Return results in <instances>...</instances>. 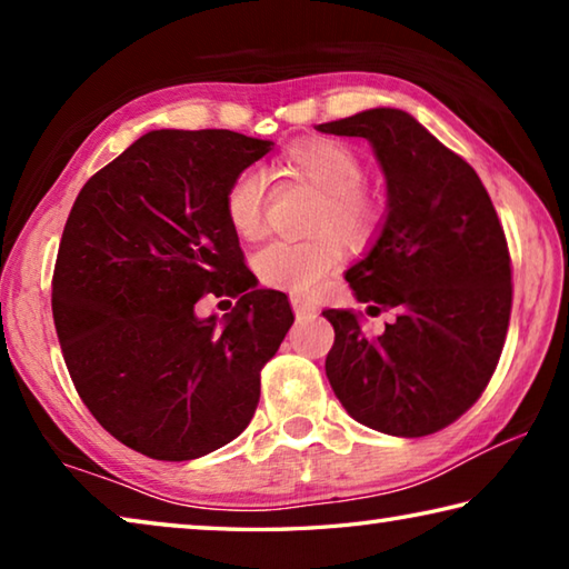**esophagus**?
<instances>
[{
  "instance_id": "obj_1",
  "label": "esophagus",
  "mask_w": 569,
  "mask_h": 569,
  "mask_svg": "<svg viewBox=\"0 0 569 569\" xmlns=\"http://www.w3.org/2000/svg\"><path fill=\"white\" fill-rule=\"evenodd\" d=\"M291 306H293V313L298 316V319H311V316L319 313V306H316V301H311V298H306V296H291Z\"/></svg>"
}]
</instances>
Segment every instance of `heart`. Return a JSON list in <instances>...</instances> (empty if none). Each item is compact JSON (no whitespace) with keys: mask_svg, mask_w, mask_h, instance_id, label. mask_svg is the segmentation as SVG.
Instances as JSON below:
<instances>
[{"mask_svg":"<svg viewBox=\"0 0 569 569\" xmlns=\"http://www.w3.org/2000/svg\"><path fill=\"white\" fill-rule=\"evenodd\" d=\"M276 172L321 192L311 220L319 236L271 240L256 253V271L266 283L293 293H311L341 263V243L332 234L349 243H366L379 226V208L361 188V158L341 140L308 138L296 142L278 158ZM223 208L236 236L246 240L261 236L266 220L263 172L256 168L238 172L226 190Z\"/></svg>","mask_w":569,"mask_h":569,"instance_id":"heart-1","label":"heart"}]
</instances>
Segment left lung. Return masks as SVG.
I'll use <instances>...</instances> for the list:
<instances>
[{
  "mask_svg": "<svg viewBox=\"0 0 569 569\" xmlns=\"http://www.w3.org/2000/svg\"><path fill=\"white\" fill-rule=\"evenodd\" d=\"M319 130L369 140L387 178V218L346 281L366 313L397 311L377 339L351 308L323 311L336 331L326 377L363 427L435 435L481 397L502 353L512 311L505 230L475 168L409 112L373 108Z\"/></svg>",
  "mask_w": 569,
  "mask_h": 569,
  "instance_id": "obj_1",
  "label": "left lung"
}]
</instances>
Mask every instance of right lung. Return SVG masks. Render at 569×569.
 <instances>
[{"label":"right lung","instance_id":"1","mask_svg":"<svg viewBox=\"0 0 569 569\" xmlns=\"http://www.w3.org/2000/svg\"><path fill=\"white\" fill-rule=\"evenodd\" d=\"M271 140L152 130L84 182L64 223L52 316L74 389L110 435L162 461L198 459L253 419L261 369L293 323L256 288L223 208ZM239 303L200 320V297Z\"/></svg>","mask_w":569,"mask_h":569}]
</instances>
